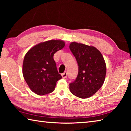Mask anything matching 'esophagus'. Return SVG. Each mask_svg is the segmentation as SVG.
<instances>
[{"label": "esophagus", "instance_id": "esophagus-1", "mask_svg": "<svg viewBox=\"0 0 131 131\" xmlns=\"http://www.w3.org/2000/svg\"><path fill=\"white\" fill-rule=\"evenodd\" d=\"M67 76H68V73L66 72H65L63 73L62 74V77L63 79H66L67 78Z\"/></svg>", "mask_w": 131, "mask_h": 131}]
</instances>
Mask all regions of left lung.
Wrapping results in <instances>:
<instances>
[{
	"label": "left lung",
	"instance_id": "left-lung-1",
	"mask_svg": "<svg viewBox=\"0 0 131 131\" xmlns=\"http://www.w3.org/2000/svg\"><path fill=\"white\" fill-rule=\"evenodd\" d=\"M69 48L79 66L77 78L69 84L70 92L80 98L90 97L100 89L105 81V59L101 52L94 46L72 42Z\"/></svg>",
	"mask_w": 131,
	"mask_h": 131
}]
</instances>
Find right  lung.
Here are the masks:
<instances>
[{
	"label": "right lung",
	"instance_id": "1",
	"mask_svg": "<svg viewBox=\"0 0 131 131\" xmlns=\"http://www.w3.org/2000/svg\"><path fill=\"white\" fill-rule=\"evenodd\" d=\"M61 40H51L34 46L24 59V78L32 91L43 95L54 91L57 82L62 78L58 72L54 55L64 47Z\"/></svg>",
	"mask_w": 131,
	"mask_h": 131
}]
</instances>
